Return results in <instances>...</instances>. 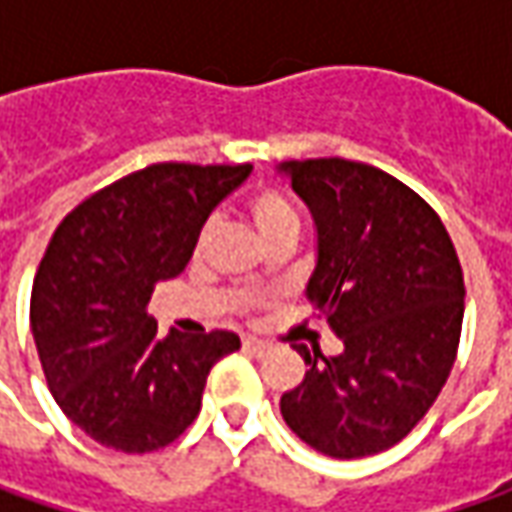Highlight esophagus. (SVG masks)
Segmentation results:
<instances>
[{"instance_id":"34e87169","label":"esophagus","mask_w":512,"mask_h":512,"mask_svg":"<svg viewBox=\"0 0 512 512\" xmlns=\"http://www.w3.org/2000/svg\"><path fill=\"white\" fill-rule=\"evenodd\" d=\"M242 347H245L247 353H253V356H265L270 353V342H262V339H242Z\"/></svg>"}]
</instances>
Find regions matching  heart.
Wrapping results in <instances>:
<instances>
[{"label": "heart", "instance_id": "1", "mask_svg": "<svg viewBox=\"0 0 512 512\" xmlns=\"http://www.w3.org/2000/svg\"><path fill=\"white\" fill-rule=\"evenodd\" d=\"M247 210H250V219H253V225L262 233L265 242H270L273 236H279L285 230H299V216H296L293 205L273 187L256 190L247 202ZM210 230H213V225L202 230V242L210 239Z\"/></svg>", "mask_w": 512, "mask_h": 512}]
</instances>
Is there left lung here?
<instances>
[{"label": "left lung", "mask_w": 512, "mask_h": 512, "mask_svg": "<svg viewBox=\"0 0 512 512\" xmlns=\"http://www.w3.org/2000/svg\"><path fill=\"white\" fill-rule=\"evenodd\" d=\"M319 247L307 299L342 339L339 356L296 344L307 373L282 396L287 427L333 459L399 444L456 362L464 276L442 219L416 190L350 159L285 162Z\"/></svg>", "instance_id": "left-lung-1"}]
</instances>
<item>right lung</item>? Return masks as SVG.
Segmentation results:
<instances>
[{"label":"right lung","mask_w":512,"mask_h":512,"mask_svg":"<svg viewBox=\"0 0 512 512\" xmlns=\"http://www.w3.org/2000/svg\"><path fill=\"white\" fill-rule=\"evenodd\" d=\"M250 165L159 162L90 193L50 236L30 293V330L50 393L93 442L150 453L202 410L207 373L239 350L210 330L159 336L148 313L159 282L179 276L210 210Z\"/></svg>","instance_id":"add662e5"}]
</instances>
